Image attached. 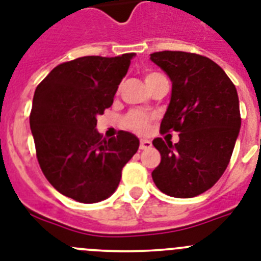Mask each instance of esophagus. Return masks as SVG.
Returning a JSON list of instances; mask_svg holds the SVG:
<instances>
[{
  "label": "esophagus",
  "mask_w": 261,
  "mask_h": 261,
  "mask_svg": "<svg viewBox=\"0 0 261 261\" xmlns=\"http://www.w3.org/2000/svg\"><path fill=\"white\" fill-rule=\"evenodd\" d=\"M152 147V143L147 139H142L140 140V149H148Z\"/></svg>",
  "instance_id": "esophagus-1"
}]
</instances>
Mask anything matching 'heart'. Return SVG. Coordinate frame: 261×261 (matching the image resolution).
Instances as JSON below:
<instances>
[{"label": "heart", "mask_w": 261, "mask_h": 261, "mask_svg": "<svg viewBox=\"0 0 261 261\" xmlns=\"http://www.w3.org/2000/svg\"><path fill=\"white\" fill-rule=\"evenodd\" d=\"M153 76H158V73H148L146 76V80ZM124 124L130 130L135 131L138 134H146L149 130V117L144 113L140 112H131L124 119Z\"/></svg>", "instance_id": "1"}]
</instances>
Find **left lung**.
Here are the masks:
<instances>
[{
    "instance_id": "obj_1",
    "label": "left lung",
    "mask_w": 261,
    "mask_h": 261,
    "mask_svg": "<svg viewBox=\"0 0 261 261\" xmlns=\"http://www.w3.org/2000/svg\"><path fill=\"white\" fill-rule=\"evenodd\" d=\"M149 59L172 83L160 130L180 133L174 144L162 138L152 140L162 155L152 180L167 196L192 198L210 189L227 168L240 130L237 88L205 56L163 51Z\"/></svg>"
}]
</instances>
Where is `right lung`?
I'll use <instances>...</instances> for the list:
<instances>
[{
	"mask_svg": "<svg viewBox=\"0 0 261 261\" xmlns=\"http://www.w3.org/2000/svg\"><path fill=\"white\" fill-rule=\"evenodd\" d=\"M134 56H84L63 63L34 93L30 127L40 168L59 193L77 202L112 196L122 168L139 148V139L128 131L102 139L96 128Z\"/></svg>",
	"mask_w": 261,
	"mask_h": 261,
	"instance_id": "obj_1",
	"label": "right lung"
}]
</instances>
